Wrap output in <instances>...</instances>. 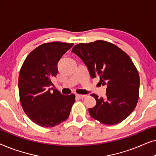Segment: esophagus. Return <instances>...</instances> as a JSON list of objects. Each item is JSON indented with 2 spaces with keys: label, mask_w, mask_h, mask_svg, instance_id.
Here are the masks:
<instances>
[{
  "label": "esophagus",
  "mask_w": 156,
  "mask_h": 156,
  "mask_svg": "<svg viewBox=\"0 0 156 156\" xmlns=\"http://www.w3.org/2000/svg\"><path fill=\"white\" fill-rule=\"evenodd\" d=\"M76 97H78L79 99H84V98L87 97V95H82V94H76Z\"/></svg>",
  "instance_id": "34e87169"
}]
</instances>
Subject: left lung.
<instances>
[{"label": "left lung", "mask_w": 156, "mask_h": 156, "mask_svg": "<svg viewBox=\"0 0 156 156\" xmlns=\"http://www.w3.org/2000/svg\"><path fill=\"white\" fill-rule=\"evenodd\" d=\"M87 66L91 78L99 76L106 86V98H95L96 106L89 108L90 116L104 124H116L135 109L139 94L138 70L129 55L112 43L97 40L80 43L72 48Z\"/></svg>", "instance_id": "left-lung-1"}]
</instances>
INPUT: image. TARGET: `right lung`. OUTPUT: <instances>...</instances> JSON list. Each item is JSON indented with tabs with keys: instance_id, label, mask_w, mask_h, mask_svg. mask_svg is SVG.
Wrapping results in <instances>:
<instances>
[{
	"instance_id": "add662e5",
	"label": "right lung",
	"mask_w": 156,
	"mask_h": 156,
	"mask_svg": "<svg viewBox=\"0 0 156 156\" xmlns=\"http://www.w3.org/2000/svg\"><path fill=\"white\" fill-rule=\"evenodd\" d=\"M73 43L53 42L35 49L26 57L18 79L20 103L25 114L42 127H53L67 120L75 96L63 95L55 89L53 77L57 64Z\"/></svg>"
}]
</instances>
